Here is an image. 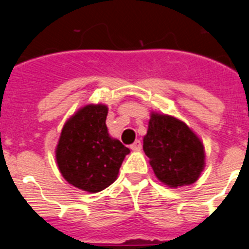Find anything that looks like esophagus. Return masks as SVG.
Wrapping results in <instances>:
<instances>
[{
    "label": "esophagus",
    "mask_w": 249,
    "mask_h": 249,
    "mask_svg": "<svg viewBox=\"0 0 249 249\" xmlns=\"http://www.w3.org/2000/svg\"><path fill=\"white\" fill-rule=\"evenodd\" d=\"M129 148H131L132 151H135V152L141 151V148H142V143H141V141H138V140L135 141V142L131 144V147H129Z\"/></svg>",
    "instance_id": "1"
}]
</instances>
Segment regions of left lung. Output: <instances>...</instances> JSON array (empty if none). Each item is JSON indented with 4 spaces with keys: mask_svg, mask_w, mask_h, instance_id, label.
Returning a JSON list of instances; mask_svg holds the SVG:
<instances>
[{
    "mask_svg": "<svg viewBox=\"0 0 249 249\" xmlns=\"http://www.w3.org/2000/svg\"><path fill=\"white\" fill-rule=\"evenodd\" d=\"M143 151L156 177L171 188L195 183L206 166L201 138L187 123L169 114L151 112Z\"/></svg>",
    "mask_w": 249,
    "mask_h": 249,
    "instance_id": "8db88e82",
    "label": "left lung"
}]
</instances>
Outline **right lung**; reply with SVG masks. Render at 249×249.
<instances>
[{"label": "right lung", "mask_w": 249, "mask_h": 249, "mask_svg": "<svg viewBox=\"0 0 249 249\" xmlns=\"http://www.w3.org/2000/svg\"><path fill=\"white\" fill-rule=\"evenodd\" d=\"M108 107L89 103L66 121L56 147V162L66 181L78 190L97 193L118 177L129 153L106 126Z\"/></svg>", "instance_id": "obj_1"}]
</instances>
